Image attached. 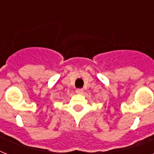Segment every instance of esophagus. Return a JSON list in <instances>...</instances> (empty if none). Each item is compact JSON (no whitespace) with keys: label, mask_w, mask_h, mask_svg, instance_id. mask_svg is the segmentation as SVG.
Returning <instances> with one entry per match:
<instances>
[{"label":"esophagus","mask_w":154,"mask_h":154,"mask_svg":"<svg viewBox=\"0 0 154 154\" xmlns=\"http://www.w3.org/2000/svg\"><path fill=\"white\" fill-rule=\"evenodd\" d=\"M83 92H84V90L82 89H77V90H76V93H77V94H83Z\"/></svg>","instance_id":"obj_1"}]
</instances>
